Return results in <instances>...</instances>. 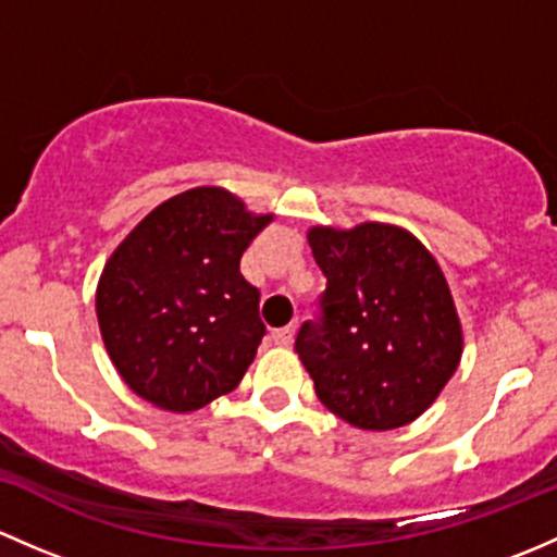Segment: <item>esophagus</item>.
Instances as JSON below:
<instances>
[{
	"instance_id": "esophagus-1",
	"label": "esophagus",
	"mask_w": 557,
	"mask_h": 557,
	"mask_svg": "<svg viewBox=\"0 0 557 557\" xmlns=\"http://www.w3.org/2000/svg\"><path fill=\"white\" fill-rule=\"evenodd\" d=\"M271 337H273V343H276V346H292V341H295V324L281 326V330L273 332Z\"/></svg>"
}]
</instances>
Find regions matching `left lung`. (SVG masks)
<instances>
[{
	"mask_svg": "<svg viewBox=\"0 0 557 557\" xmlns=\"http://www.w3.org/2000/svg\"><path fill=\"white\" fill-rule=\"evenodd\" d=\"M326 276L321 319L297 332V357L321 405L364 432L416 421L440 397L463 351L448 278L410 231L362 222L313 225Z\"/></svg>",
	"mask_w": 557,
	"mask_h": 557,
	"instance_id": "8db88e82",
	"label": "left lung"
}]
</instances>
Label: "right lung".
Listing matches in <instances>:
<instances>
[{
	"label": "right lung",
	"instance_id": "1",
	"mask_svg": "<svg viewBox=\"0 0 557 557\" xmlns=\"http://www.w3.org/2000/svg\"><path fill=\"white\" fill-rule=\"evenodd\" d=\"M271 222L225 187H193L120 240L96 286V317L131 392L193 412L238 386L265 335L240 257Z\"/></svg>",
	"mask_w": 557,
	"mask_h": 557
}]
</instances>
